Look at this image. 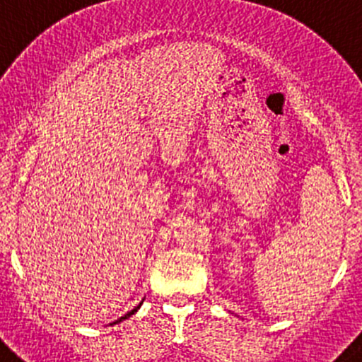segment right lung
I'll use <instances>...</instances> for the list:
<instances>
[{"mask_svg": "<svg viewBox=\"0 0 362 362\" xmlns=\"http://www.w3.org/2000/svg\"><path fill=\"white\" fill-rule=\"evenodd\" d=\"M137 308H139V306H136V308H134V310H130V312H129V313H127V315H124V317H121V319H119V321H123V319L130 317V315H132V313H136V312H137ZM119 321H117V322H119Z\"/></svg>", "mask_w": 362, "mask_h": 362, "instance_id": "1", "label": "right lung"}]
</instances>
